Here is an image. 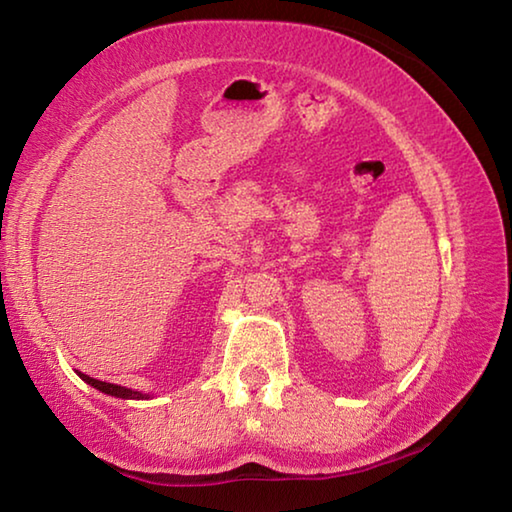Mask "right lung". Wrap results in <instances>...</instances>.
I'll list each match as a JSON object with an SVG mask.
<instances>
[{"mask_svg":"<svg viewBox=\"0 0 512 512\" xmlns=\"http://www.w3.org/2000/svg\"><path fill=\"white\" fill-rule=\"evenodd\" d=\"M79 377L85 381V384H90L97 388V391L112 395V397H121V400H149V395L140 393V391H133V388H126V386H117V384H108V381H99L90 375H83L79 372Z\"/></svg>","mask_w":512,"mask_h":512,"instance_id":"add662e5","label":"right lung"}]
</instances>
